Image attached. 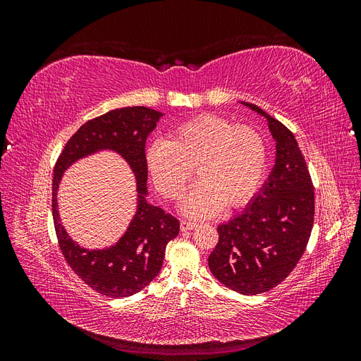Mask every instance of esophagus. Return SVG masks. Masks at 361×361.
<instances>
[{
  "mask_svg": "<svg viewBox=\"0 0 361 361\" xmlns=\"http://www.w3.org/2000/svg\"><path fill=\"white\" fill-rule=\"evenodd\" d=\"M195 227H197V223H195V221H191V220H182L180 221V228L183 232L192 231V228H195Z\"/></svg>",
  "mask_w": 361,
  "mask_h": 361,
  "instance_id": "esophagus-1",
  "label": "esophagus"
}]
</instances>
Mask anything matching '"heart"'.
I'll return each instance as SVG.
<instances>
[{
	"instance_id": "heart-1",
	"label": "heart",
	"mask_w": 361,
	"mask_h": 361,
	"mask_svg": "<svg viewBox=\"0 0 361 361\" xmlns=\"http://www.w3.org/2000/svg\"><path fill=\"white\" fill-rule=\"evenodd\" d=\"M146 166L158 191L178 200L192 178L200 180L182 207L191 216H211L248 202L267 167V145L256 129L206 114L174 128L167 141H155L146 152Z\"/></svg>"
}]
</instances>
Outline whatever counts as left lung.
I'll list each match as a JSON object with an SVG mask.
<instances>
[{
  "instance_id": "8db88e82",
  "label": "left lung",
  "mask_w": 361,
  "mask_h": 361,
  "mask_svg": "<svg viewBox=\"0 0 361 361\" xmlns=\"http://www.w3.org/2000/svg\"><path fill=\"white\" fill-rule=\"evenodd\" d=\"M276 140V164L245 209L218 226V244L207 259L216 280L243 295H256L285 280L307 247L314 192L307 164L290 130L257 105Z\"/></svg>"
}]
</instances>
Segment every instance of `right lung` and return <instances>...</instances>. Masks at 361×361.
Masks as SVG:
<instances>
[{
	"label": "right lung",
	"instance_id": "right-lung-1",
	"mask_svg": "<svg viewBox=\"0 0 361 361\" xmlns=\"http://www.w3.org/2000/svg\"><path fill=\"white\" fill-rule=\"evenodd\" d=\"M161 117L152 108L125 106L89 120L68 141L54 167L52 216L61 253L85 285L106 297H130L147 286L159 274L167 244L179 233L176 218L146 200V138ZM101 149H113L130 164L137 182V211L114 246L89 250L76 245L61 226L56 191L62 173L73 161Z\"/></svg>",
	"mask_w": 361,
	"mask_h": 361
}]
</instances>
